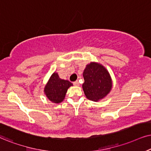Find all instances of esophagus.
<instances>
[{
  "label": "esophagus",
  "mask_w": 151,
  "mask_h": 151,
  "mask_svg": "<svg viewBox=\"0 0 151 151\" xmlns=\"http://www.w3.org/2000/svg\"><path fill=\"white\" fill-rule=\"evenodd\" d=\"M73 84L74 86H79V81H76L74 82Z\"/></svg>",
  "instance_id": "obj_1"
}]
</instances>
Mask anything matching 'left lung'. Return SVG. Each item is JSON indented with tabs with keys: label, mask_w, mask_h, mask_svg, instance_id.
Masks as SVG:
<instances>
[{
	"label": "left lung",
	"mask_w": 151,
	"mask_h": 151,
	"mask_svg": "<svg viewBox=\"0 0 151 151\" xmlns=\"http://www.w3.org/2000/svg\"><path fill=\"white\" fill-rule=\"evenodd\" d=\"M84 83L82 85L86 97L98 102L107 95L112 88V79L109 72L102 65L91 62L83 70Z\"/></svg>",
	"instance_id": "8db88e82"
}]
</instances>
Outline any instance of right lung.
Returning <instances> with one entry per match:
<instances>
[{"mask_svg": "<svg viewBox=\"0 0 151 151\" xmlns=\"http://www.w3.org/2000/svg\"><path fill=\"white\" fill-rule=\"evenodd\" d=\"M72 86L71 82L61 79L57 72H53L45 85L44 92L51 102L58 104L63 101L68 89Z\"/></svg>", "mask_w": 151, "mask_h": 151, "instance_id": "add662e5", "label": "right lung"}]
</instances>
